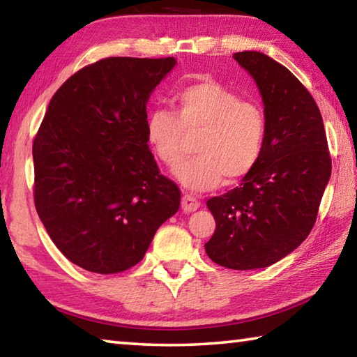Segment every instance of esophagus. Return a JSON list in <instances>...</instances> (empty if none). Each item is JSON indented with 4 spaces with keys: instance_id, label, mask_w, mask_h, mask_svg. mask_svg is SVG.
I'll return each mask as SVG.
<instances>
[{
    "instance_id": "obj_1",
    "label": "esophagus",
    "mask_w": 357,
    "mask_h": 357,
    "mask_svg": "<svg viewBox=\"0 0 357 357\" xmlns=\"http://www.w3.org/2000/svg\"><path fill=\"white\" fill-rule=\"evenodd\" d=\"M181 208H183V211H185V213H193V211H197L198 208H200V202H198L193 195L185 193V195L183 197V200H181Z\"/></svg>"
}]
</instances>
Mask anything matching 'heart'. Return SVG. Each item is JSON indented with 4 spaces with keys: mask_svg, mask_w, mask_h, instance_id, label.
<instances>
[{
    "mask_svg": "<svg viewBox=\"0 0 357 357\" xmlns=\"http://www.w3.org/2000/svg\"><path fill=\"white\" fill-rule=\"evenodd\" d=\"M174 112L155 108L144 123L146 142L157 160L178 165L185 154V135L198 134L195 157L174 174L185 189H215L223 178L238 183L252 173L263 155L268 123L257 102L243 100L225 84L208 78L181 88L173 96Z\"/></svg>",
    "mask_w": 357,
    "mask_h": 357,
    "instance_id": "heart-1",
    "label": "heart"
}]
</instances>
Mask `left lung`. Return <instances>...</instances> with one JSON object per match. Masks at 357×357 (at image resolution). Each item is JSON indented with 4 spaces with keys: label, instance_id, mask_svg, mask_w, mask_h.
<instances>
[{
    "label": "left lung",
    "instance_id": "obj_1",
    "mask_svg": "<svg viewBox=\"0 0 357 357\" xmlns=\"http://www.w3.org/2000/svg\"><path fill=\"white\" fill-rule=\"evenodd\" d=\"M233 58L261 93L266 123L263 155L239 187L206 202L215 231L208 257L228 269L268 268L309 236L331 178L321 113L285 66L259 52Z\"/></svg>",
    "mask_w": 357,
    "mask_h": 357
}]
</instances>
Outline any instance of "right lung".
Returning <instances> with one entry per match:
<instances>
[{"label":"right lung","instance_id":"add662e5","mask_svg":"<svg viewBox=\"0 0 357 357\" xmlns=\"http://www.w3.org/2000/svg\"><path fill=\"white\" fill-rule=\"evenodd\" d=\"M174 58L113 56L84 66L48 104L34 137V204L63 255L98 274L138 261L181 192L146 142V104Z\"/></svg>","mask_w":357,"mask_h":357}]
</instances>
